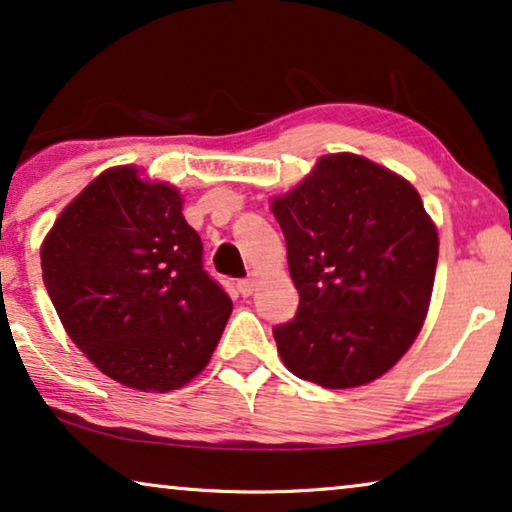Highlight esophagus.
<instances>
[{
    "label": "esophagus",
    "mask_w": 512,
    "mask_h": 512,
    "mask_svg": "<svg viewBox=\"0 0 512 512\" xmlns=\"http://www.w3.org/2000/svg\"><path fill=\"white\" fill-rule=\"evenodd\" d=\"M239 292L243 294V296H250L257 289V280L255 278H246V280H239Z\"/></svg>",
    "instance_id": "esophagus-1"
}]
</instances>
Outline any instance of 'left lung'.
<instances>
[{"instance_id": "obj_1", "label": "left lung", "mask_w": 512, "mask_h": 512, "mask_svg": "<svg viewBox=\"0 0 512 512\" xmlns=\"http://www.w3.org/2000/svg\"><path fill=\"white\" fill-rule=\"evenodd\" d=\"M299 312L273 329L285 368L322 388L379 379L430 308L439 234L411 183L349 151L322 156L271 197Z\"/></svg>"}]
</instances>
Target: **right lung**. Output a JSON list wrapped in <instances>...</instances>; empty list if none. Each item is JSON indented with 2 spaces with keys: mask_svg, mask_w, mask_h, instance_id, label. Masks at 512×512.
Listing matches in <instances>:
<instances>
[{
  "mask_svg": "<svg viewBox=\"0 0 512 512\" xmlns=\"http://www.w3.org/2000/svg\"><path fill=\"white\" fill-rule=\"evenodd\" d=\"M181 211L172 183L110 167L41 243L43 282L68 338L103 375L144 393L200 375L232 312Z\"/></svg>",
  "mask_w": 512,
  "mask_h": 512,
  "instance_id": "obj_1",
  "label": "right lung"
}]
</instances>
